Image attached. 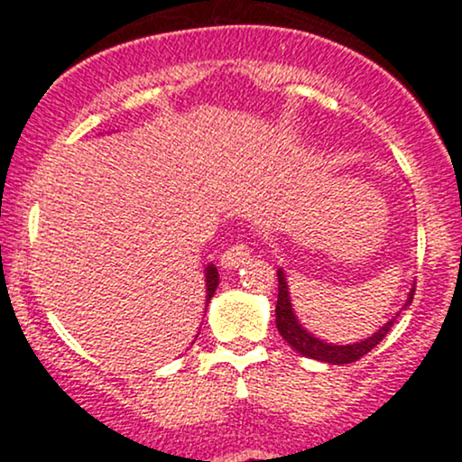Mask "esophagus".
<instances>
[{"mask_svg": "<svg viewBox=\"0 0 462 462\" xmlns=\"http://www.w3.org/2000/svg\"><path fill=\"white\" fill-rule=\"evenodd\" d=\"M247 258H249V245L245 241H238L224 252V256H221V267L224 269L241 267V264L247 263Z\"/></svg>", "mask_w": 462, "mask_h": 462, "instance_id": "obj_1", "label": "esophagus"}]
</instances>
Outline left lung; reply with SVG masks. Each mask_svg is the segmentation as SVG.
Here are the masks:
<instances>
[{"label":"left lung","mask_w":462,"mask_h":462,"mask_svg":"<svg viewBox=\"0 0 462 462\" xmlns=\"http://www.w3.org/2000/svg\"><path fill=\"white\" fill-rule=\"evenodd\" d=\"M412 295H415V289H411L408 293V300L404 304L411 306ZM402 309V310H404ZM395 323V317L391 321H386L378 332L371 334L369 338L360 343H352V346H332V343L321 341V338L312 337L309 330H304V326L295 317L293 306H291V295H289V284H286L284 269H278V304H275V326H278L280 337L289 343L291 347L298 349L301 356L321 360V363L330 365H347L354 363V360L363 358L365 354L371 352L380 341L386 337V332L391 330V326Z\"/></svg>","instance_id":"left-lung-1"}]
</instances>
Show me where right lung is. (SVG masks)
<instances>
[{
	"mask_svg": "<svg viewBox=\"0 0 462 462\" xmlns=\"http://www.w3.org/2000/svg\"><path fill=\"white\" fill-rule=\"evenodd\" d=\"M217 284H219V272H217L215 264H208V267H206V306H208L210 298L215 295Z\"/></svg>",
	"mask_w": 462,
	"mask_h": 462,
	"instance_id": "1",
	"label": "right lung"
}]
</instances>
